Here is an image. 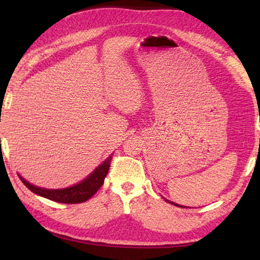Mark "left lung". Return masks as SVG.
<instances>
[{"label":"left lung","mask_w":260,"mask_h":260,"mask_svg":"<svg viewBox=\"0 0 260 260\" xmlns=\"http://www.w3.org/2000/svg\"><path fill=\"white\" fill-rule=\"evenodd\" d=\"M166 202H169V203H171V204H174V205H177V206H181V205H178V204L173 203V202H170V201H167V200H166ZM181 208H182V206H181Z\"/></svg>","instance_id":"8db88e82"}]
</instances>
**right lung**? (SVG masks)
<instances>
[{"label": "right lung", "mask_w": 260, "mask_h": 260, "mask_svg": "<svg viewBox=\"0 0 260 260\" xmlns=\"http://www.w3.org/2000/svg\"><path fill=\"white\" fill-rule=\"evenodd\" d=\"M112 155L109 156L99 167H96V170L89 175V177L86 178L83 181L69 188L45 189L41 187L33 186V184L26 181V180L23 177H20V175H18V177L21 180V182H23L30 191H33L39 196L46 197V199L50 201L58 202V203L64 204L82 203V202L89 200L90 197L102 187L104 179L108 174L110 162H111L112 159Z\"/></svg>", "instance_id": "obj_1"}]
</instances>
